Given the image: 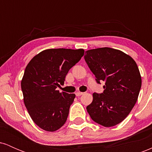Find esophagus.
Here are the masks:
<instances>
[{
	"label": "esophagus",
	"mask_w": 152,
	"mask_h": 152,
	"mask_svg": "<svg viewBox=\"0 0 152 152\" xmlns=\"http://www.w3.org/2000/svg\"><path fill=\"white\" fill-rule=\"evenodd\" d=\"M83 92H80V91H78V92H76V96H81V95H83Z\"/></svg>",
	"instance_id": "obj_1"
}]
</instances>
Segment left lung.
Segmentation results:
<instances>
[{
	"instance_id": "obj_1",
	"label": "left lung",
	"mask_w": 152,
	"mask_h": 152,
	"mask_svg": "<svg viewBox=\"0 0 152 152\" xmlns=\"http://www.w3.org/2000/svg\"><path fill=\"white\" fill-rule=\"evenodd\" d=\"M86 53L84 59L96 81L105 82L103 93L93 94L87 111L99 124L116 126L128 116L137 101L142 86L139 68L132 57L119 50L104 47Z\"/></svg>"
}]
</instances>
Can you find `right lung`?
<instances>
[{
  "mask_svg": "<svg viewBox=\"0 0 152 152\" xmlns=\"http://www.w3.org/2000/svg\"><path fill=\"white\" fill-rule=\"evenodd\" d=\"M84 54L83 49L51 48L41 51L26 66L21 81L23 101L34 123L55 132L67 120L74 94L60 93L66 76Z\"/></svg>",
  "mask_w": 152,
  "mask_h": 152,
  "instance_id": "right-lung-1",
  "label": "right lung"
}]
</instances>
